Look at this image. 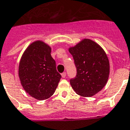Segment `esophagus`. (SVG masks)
<instances>
[{
  "mask_svg": "<svg viewBox=\"0 0 130 130\" xmlns=\"http://www.w3.org/2000/svg\"><path fill=\"white\" fill-rule=\"evenodd\" d=\"M61 76L63 78H65V77H66V73L63 72V73H61Z\"/></svg>",
  "mask_w": 130,
  "mask_h": 130,
  "instance_id": "esophagus-1",
  "label": "esophagus"
}]
</instances>
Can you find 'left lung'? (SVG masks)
Here are the masks:
<instances>
[{
  "mask_svg": "<svg viewBox=\"0 0 130 130\" xmlns=\"http://www.w3.org/2000/svg\"><path fill=\"white\" fill-rule=\"evenodd\" d=\"M77 68V75L71 79L74 91L83 97H91L103 89L108 80L109 62L103 48L92 40L84 39L70 47Z\"/></svg>",
  "mask_w": 130,
  "mask_h": 130,
  "instance_id": "8db88e82",
  "label": "left lung"
}]
</instances>
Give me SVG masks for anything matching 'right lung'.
I'll list each match as a JSON object with an SVG mask.
<instances>
[{
    "instance_id": "1",
    "label": "right lung",
    "mask_w": 130,
    "mask_h": 130,
    "mask_svg": "<svg viewBox=\"0 0 130 130\" xmlns=\"http://www.w3.org/2000/svg\"><path fill=\"white\" fill-rule=\"evenodd\" d=\"M51 48L41 41L31 43L22 55L19 76L23 89L31 97L45 100L53 95L61 75L51 55Z\"/></svg>"
}]
</instances>
